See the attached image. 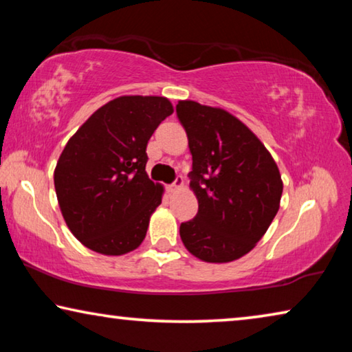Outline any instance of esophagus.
Returning <instances> with one entry per match:
<instances>
[{
    "label": "esophagus",
    "mask_w": 352,
    "mask_h": 352,
    "mask_svg": "<svg viewBox=\"0 0 352 352\" xmlns=\"http://www.w3.org/2000/svg\"><path fill=\"white\" fill-rule=\"evenodd\" d=\"M183 189H184V182L182 180V178H178L174 186H170L168 189V192H169V195H175V194L180 192V190H183Z\"/></svg>",
    "instance_id": "esophagus-1"
}]
</instances>
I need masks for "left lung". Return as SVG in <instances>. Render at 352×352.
I'll use <instances>...</instances> for the list:
<instances>
[{
    "label": "left lung",
    "mask_w": 352,
    "mask_h": 352,
    "mask_svg": "<svg viewBox=\"0 0 352 352\" xmlns=\"http://www.w3.org/2000/svg\"><path fill=\"white\" fill-rule=\"evenodd\" d=\"M178 113L192 155L199 214L180 237L195 258L230 262L265 234L281 200V175L259 140L228 111L194 105Z\"/></svg>",
    "instance_id": "left-lung-1"
}]
</instances>
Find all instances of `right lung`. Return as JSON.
Returning <instances> with one entry per match:
<instances>
[{
	"instance_id": "obj_1",
	"label": "right lung",
	"mask_w": 352,
	"mask_h": 352,
	"mask_svg": "<svg viewBox=\"0 0 352 352\" xmlns=\"http://www.w3.org/2000/svg\"><path fill=\"white\" fill-rule=\"evenodd\" d=\"M136 97L141 96L111 100L113 107L68 142L67 158L56 168L57 200L71 233L87 248L107 256L141 245L164 194L162 184L146 174V148L174 109L168 99L141 102ZM127 98L135 100L126 104Z\"/></svg>"
}]
</instances>
